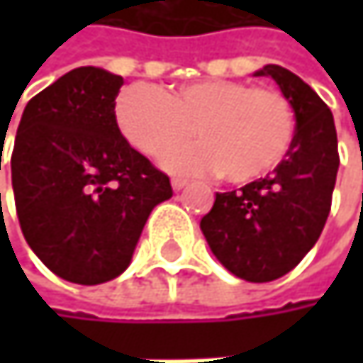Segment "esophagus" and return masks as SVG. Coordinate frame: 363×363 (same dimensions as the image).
<instances>
[{
  "label": "esophagus",
  "mask_w": 363,
  "mask_h": 363,
  "mask_svg": "<svg viewBox=\"0 0 363 363\" xmlns=\"http://www.w3.org/2000/svg\"><path fill=\"white\" fill-rule=\"evenodd\" d=\"M186 184H189L186 179H179V177H177V179H172V189H174V191H181V189H184Z\"/></svg>",
  "instance_id": "obj_1"
}]
</instances>
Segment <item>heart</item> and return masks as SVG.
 Returning a JSON list of instances; mask_svg holds the SVG:
<instances>
[{"label":"heart","mask_w":363,"mask_h":363,"mask_svg":"<svg viewBox=\"0 0 363 363\" xmlns=\"http://www.w3.org/2000/svg\"><path fill=\"white\" fill-rule=\"evenodd\" d=\"M115 119L138 151L157 157L170 150L168 170L223 172L235 184L273 170L294 136V113L281 92L235 79L189 82L172 94L132 84L117 96ZM193 127L202 140L172 152Z\"/></svg>","instance_id":"heart-1"}]
</instances>
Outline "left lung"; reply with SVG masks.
<instances>
[{
	"instance_id": "obj_1",
	"label": "left lung",
	"mask_w": 363,
	"mask_h": 363,
	"mask_svg": "<svg viewBox=\"0 0 363 363\" xmlns=\"http://www.w3.org/2000/svg\"><path fill=\"white\" fill-rule=\"evenodd\" d=\"M254 77H271L288 99L294 138L269 177L216 193L199 227L227 271L262 284L292 271L320 240L338 172V140L332 111L298 75L264 65Z\"/></svg>"
}]
</instances>
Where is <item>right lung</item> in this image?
I'll return each instance as SVG.
<instances>
[{
  "instance_id": "1",
  "label": "right lung",
  "mask_w": 363,
  "mask_h": 363,
  "mask_svg": "<svg viewBox=\"0 0 363 363\" xmlns=\"http://www.w3.org/2000/svg\"><path fill=\"white\" fill-rule=\"evenodd\" d=\"M121 86L101 67L58 77L27 103L10 162L27 244L52 273L82 286L121 275L151 210L172 197L170 179L117 128Z\"/></svg>"
}]
</instances>
